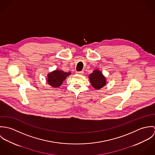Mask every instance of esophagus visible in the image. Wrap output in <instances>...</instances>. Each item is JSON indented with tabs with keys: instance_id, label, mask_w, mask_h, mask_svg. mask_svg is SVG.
<instances>
[{
	"instance_id": "esophagus-1",
	"label": "esophagus",
	"mask_w": 155,
	"mask_h": 155,
	"mask_svg": "<svg viewBox=\"0 0 155 155\" xmlns=\"http://www.w3.org/2000/svg\"><path fill=\"white\" fill-rule=\"evenodd\" d=\"M76 74H79V75H83V74H84V71H78V72H76Z\"/></svg>"
}]
</instances>
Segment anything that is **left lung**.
<instances>
[{
	"label": "left lung",
	"mask_w": 155,
	"mask_h": 155,
	"mask_svg": "<svg viewBox=\"0 0 155 155\" xmlns=\"http://www.w3.org/2000/svg\"><path fill=\"white\" fill-rule=\"evenodd\" d=\"M89 79L91 85L95 89H100L107 84L106 77L98 69L94 70L92 73L89 74Z\"/></svg>",
	"instance_id": "8db88e82"
}]
</instances>
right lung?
Masks as SVG:
<instances>
[{"label":"right lung","mask_w":155,"mask_h":155,"mask_svg":"<svg viewBox=\"0 0 155 155\" xmlns=\"http://www.w3.org/2000/svg\"><path fill=\"white\" fill-rule=\"evenodd\" d=\"M70 74V72H65L59 70H54L47 74V82L53 88H58L62 85L67 77Z\"/></svg>","instance_id":"right-lung-1"}]
</instances>
